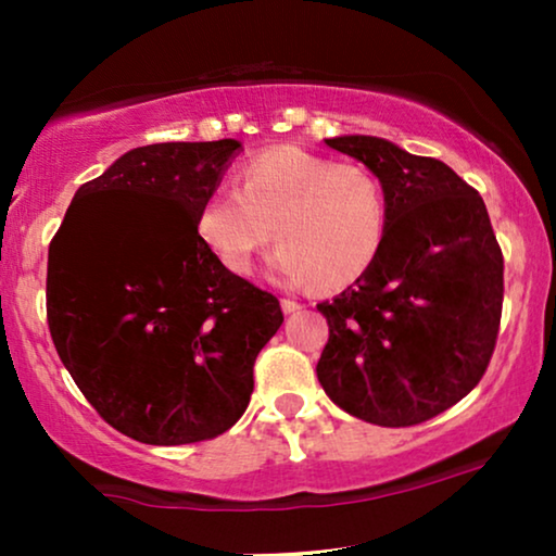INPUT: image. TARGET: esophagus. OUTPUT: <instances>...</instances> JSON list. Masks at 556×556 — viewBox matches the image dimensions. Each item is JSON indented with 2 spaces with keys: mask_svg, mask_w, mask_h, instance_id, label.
I'll use <instances>...</instances> for the list:
<instances>
[{
  "mask_svg": "<svg viewBox=\"0 0 556 556\" xmlns=\"http://www.w3.org/2000/svg\"><path fill=\"white\" fill-rule=\"evenodd\" d=\"M280 308H283V314H295V311H301L303 306L293 299H283V301H280Z\"/></svg>",
  "mask_w": 556,
  "mask_h": 556,
  "instance_id": "34e87169",
  "label": "esophagus"
}]
</instances>
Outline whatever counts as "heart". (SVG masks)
<instances>
[{
  "label": "heart",
  "mask_w": 556,
  "mask_h": 556,
  "mask_svg": "<svg viewBox=\"0 0 556 556\" xmlns=\"http://www.w3.org/2000/svg\"><path fill=\"white\" fill-rule=\"evenodd\" d=\"M202 245L232 276H248L276 227L273 273L341 291L375 265L387 230L384 189L359 164H337L301 147H270L197 212Z\"/></svg>",
  "instance_id": "b5f03b06"
}]
</instances>
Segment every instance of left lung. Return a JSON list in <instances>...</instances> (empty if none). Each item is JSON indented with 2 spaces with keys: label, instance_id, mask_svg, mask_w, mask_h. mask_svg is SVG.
Wrapping results in <instances>:
<instances>
[{
  "label": "left lung",
  "instance_id": "1",
  "mask_svg": "<svg viewBox=\"0 0 556 556\" xmlns=\"http://www.w3.org/2000/svg\"><path fill=\"white\" fill-rule=\"evenodd\" d=\"M326 147L379 179L387 230L375 265L316 306L329 321L318 382L344 413L409 428L481 382L498 337L504 255L481 194L447 164L377 136Z\"/></svg>",
  "mask_w": 556,
  "mask_h": 556
}]
</instances>
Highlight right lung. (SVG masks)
Returning <instances> with one entry per match:
<instances>
[{"instance_id":"add662e5","label":"right lung","mask_w":556,"mask_h":556,"mask_svg":"<svg viewBox=\"0 0 556 556\" xmlns=\"http://www.w3.org/2000/svg\"><path fill=\"white\" fill-rule=\"evenodd\" d=\"M240 149L235 139L131 149L75 192L50 242L52 344L98 415L139 443L230 430L257 354L283 324L276 295L225 270L194 227Z\"/></svg>"}]
</instances>
